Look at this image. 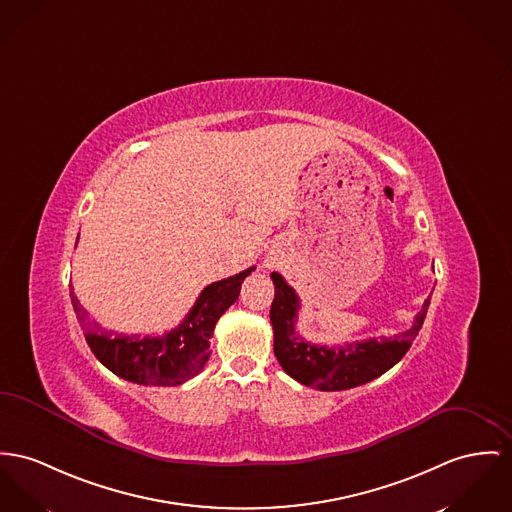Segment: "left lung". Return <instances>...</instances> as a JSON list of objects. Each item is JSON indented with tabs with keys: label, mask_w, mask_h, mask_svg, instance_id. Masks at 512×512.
Instances as JSON below:
<instances>
[{
	"label": "left lung",
	"mask_w": 512,
	"mask_h": 512,
	"mask_svg": "<svg viewBox=\"0 0 512 512\" xmlns=\"http://www.w3.org/2000/svg\"><path fill=\"white\" fill-rule=\"evenodd\" d=\"M275 297L270 308L273 326V353L283 371L297 382L324 392L347 390L371 382L392 369L419 334L431 297L415 314L413 326L394 338H371L345 345H316L303 340L297 330L301 301L279 273H272Z\"/></svg>",
	"instance_id": "1"
}]
</instances>
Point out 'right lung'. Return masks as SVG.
<instances>
[{
    "label": "right lung",
    "instance_id": "add662e5",
    "mask_svg": "<svg viewBox=\"0 0 512 512\" xmlns=\"http://www.w3.org/2000/svg\"><path fill=\"white\" fill-rule=\"evenodd\" d=\"M250 272L254 268L207 285L188 316L174 330L155 338L103 330L87 318V310L79 305L71 285L69 297L85 340L108 371L143 386H178L204 369L211 353L213 328L221 314L239 299L240 283Z\"/></svg>",
    "mask_w": 512,
    "mask_h": 512
}]
</instances>
